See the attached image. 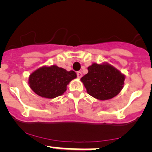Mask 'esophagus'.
I'll return each instance as SVG.
<instances>
[{"label": "esophagus", "instance_id": "34e87169", "mask_svg": "<svg viewBox=\"0 0 152 152\" xmlns=\"http://www.w3.org/2000/svg\"><path fill=\"white\" fill-rule=\"evenodd\" d=\"M77 77L78 78H80L81 77L83 76V74L81 72H77Z\"/></svg>", "mask_w": 152, "mask_h": 152}]
</instances>
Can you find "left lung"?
<instances>
[{
  "mask_svg": "<svg viewBox=\"0 0 152 152\" xmlns=\"http://www.w3.org/2000/svg\"><path fill=\"white\" fill-rule=\"evenodd\" d=\"M88 73L80 78L89 95L97 100H107L116 97L123 89L125 75L107 62L93 63Z\"/></svg>",
  "mask_w": 152,
  "mask_h": 152,
  "instance_id": "left-lung-1",
  "label": "left lung"
}]
</instances>
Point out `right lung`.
<instances>
[{"instance_id":"add662e5","label":"right lung","mask_w":152,"mask_h":152,"mask_svg":"<svg viewBox=\"0 0 152 152\" xmlns=\"http://www.w3.org/2000/svg\"><path fill=\"white\" fill-rule=\"evenodd\" d=\"M77 77L74 71H67L57 65L43 66L28 76V83L37 95L48 99L61 96L66 91L67 86Z\"/></svg>"}]
</instances>
